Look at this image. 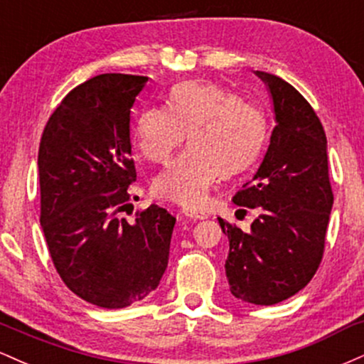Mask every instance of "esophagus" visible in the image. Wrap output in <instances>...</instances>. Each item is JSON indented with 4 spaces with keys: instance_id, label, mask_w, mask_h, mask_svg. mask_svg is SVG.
<instances>
[{
    "instance_id": "esophagus-1",
    "label": "esophagus",
    "mask_w": 364,
    "mask_h": 364,
    "mask_svg": "<svg viewBox=\"0 0 364 364\" xmlns=\"http://www.w3.org/2000/svg\"><path fill=\"white\" fill-rule=\"evenodd\" d=\"M183 215L190 217V219H196V220H203V219H207V217H208L205 212L193 210V208H185V210H183Z\"/></svg>"
}]
</instances>
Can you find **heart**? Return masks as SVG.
<instances>
[{
  "mask_svg": "<svg viewBox=\"0 0 364 364\" xmlns=\"http://www.w3.org/2000/svg\"><path fill=\"white\" fill-rule=\"evenodd\" d=\"M135 140L149 161L162 164L186 139L181 156L162 171L154 188L164 198L198 207L220 174L236 176L260 156L267 116L257 102L214 83L181 82L169 90L168 107L149 106L135 121Z\"/></svg>",
  "mask_w": 364,
  "mask_h": 364,
  "instance_id": "heart-1",
  "label": "heart"
}]
</instances>
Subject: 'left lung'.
Instances as JSON below:
<instances>
[{
  "mask_svg": "<svg viewBox=\"0 0 364 364\" xmlns=\"http://www.w3.org/2000/svg\"><path fill=\"white\" fill-rule=\"evenodd\" d=\"M272 99L275 128L260 168L235 203L258 208L248 232L224 223L229 240L225 275L246 303H281L301 291L318 269L333 195L327 136L318 116L291 83L255 72Z\"/></svg>",
  "mask_w": 364,
  "mask_h": 364,
  "instance_id": "left-lung-1",
  "label": "left lung"
}]
</instances>
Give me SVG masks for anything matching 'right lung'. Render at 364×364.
I'll use <instances>...</instances> for the list:
<instances>
[{"label":"right lung","mask_w":364,"mask_h":364,"mask_svg":"<svg viewBox=\"0 0 364 364\" xmlns=\"http://www.w3.org/2000/svg\"><path fill=\"white\" fill-rule=\"evenodd\" d=\"M149 77L104 73L63 99L39 145L41 225L58 274L95 306L118 310L157 289L176 219L150 205L118 215L136 181L129 119Z\"/></svg>","instance_id":"right-lung-1"}]
</instances>
